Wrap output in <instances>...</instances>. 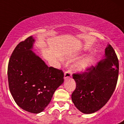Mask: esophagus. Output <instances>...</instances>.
Listing matches in <instances>:
<instances>
[{
	"mask_svg": "<svg viewBox=\"0 0 124 124\" xmlns=\"http://www.w3.org/2000/svg\"><path fill=\"white\" fill-rule=\"evenodd\" d=\"M71 76V71H67L64 73V79H66L70 78Z\"/></svg>",
	"mask_w": 124,
	"mask_h": 124,
	"instance_id": "esophagus-1",
	"label": "esophagus"
}]
</instances>
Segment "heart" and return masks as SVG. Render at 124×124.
Here are the masks:
<instances>
[{
	"instance_id": "1",
	"label": "heart",
	"mask_w": 124,
	"mask_h": 124,
	"mask_svg": "<svg viewBox=\"0 0 124 124\" xmlns=\"http://www.w3.org/2000/svg\"><path fill=\"white\" fill-rule=\"evenodd\" d=\"M92 59L90 56L84 57L74 64V69L79 72L86 71L91 64Z\"/></svg>"
}]
</instances>
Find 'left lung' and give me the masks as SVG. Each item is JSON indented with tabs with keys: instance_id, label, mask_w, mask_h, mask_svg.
Returning <instances> with one entry per match:
<instances>
[{
	"instance_id": "8db88e82",
	"label": "left lung",
	"mask_w": 124,
	"mask_h": 124,
	"mask_svg": "<svg viewBox=\"0 0 124 124\" xmlns=\"http://www.w3.org/2000/svg\"><path fill=\"white\" fill-rule=\"evenodd\" d=\"M83 74H73L76 87L72 101L84 114L94 113L109 100L116 89L119 75V60L110 45L105 49L104 59Z\"/></svg>"
}]
</instances>
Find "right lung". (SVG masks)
Returning <instances> with one entry per match:
<instances>
[{"label": "right lung", "instance_id": "1", "mask_svg": "<svg viewBox=\"0 0 124 124\" xmlns=\"http://www.w3.org/2000/svg\"><path fill=\"white\" fill-rule=\"evenodd\" d=\"M32 36L15 47L8 65L9 89L20 108L38 114L51 101L57 88L64 82L61 70L48 67L32 51Z\"/></svg>", "mask_w": 124, "mask_h": 124}]
</instances>
